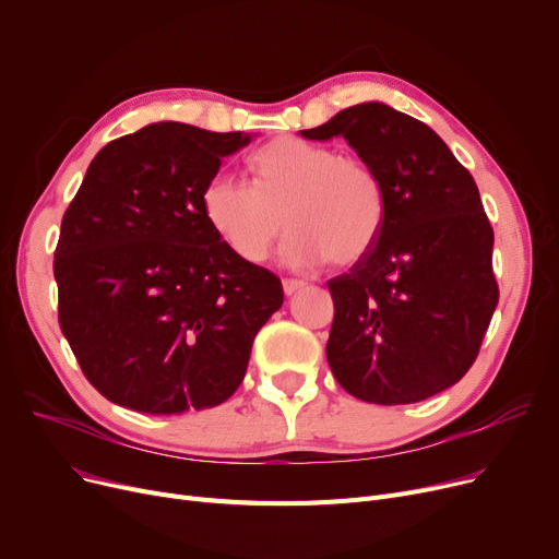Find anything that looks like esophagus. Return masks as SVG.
Returning a JSON list of instances; mask_svg holds the SVG:
<instances>
[{
	"label": "esophagus",
	"instance_id": "obj_1",
	"mask_svg": "<svg viewBox=\"0 0 559 559\" xmlns=\"http://www.w3.org/2000/svg\"><path fill=\"white\" fill-rule=\"evenodd\" d=\"M304 285H306V283L299 281V278H283V289H285L287 297L295 295V292H299Z\"/></svg>",
	"mask_w": 559,
	"mask_h": 559
}]
</instances>
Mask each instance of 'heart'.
Instances as JSON below:
<instances>
[{
  "label": "heart",
  "mask_w": 559,
  "mask_h": 559,
  "mask_svg": "<svg viewBox=\"0 0 559 559\" xmlns=\"http://www.w3.org/2000/svg\"><path fill=\"white\" fill-rule=\"evenodd\" d=\"M255 183L215 174L201 194L217 238L247 262H262L295 228L283 255L310 267L360 262L385 226V188L369 160L335 146L283 135L253 156Z\"/></svg>",
  "instance_id": "obj_1"
}]
</instances>
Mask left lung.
Here are the masks:
<instances>
[{
	"label": "left lung",
	"instance_id": "1",
	"mask_svg": "<svg viewBox=\"0 0 559 559\" xmlns=\"http://www.w3.org/2000/svg\"><path fill=\"white\" fill-rule=\"evenodd\" d=\"M301 135H342L385 188L376 247L329 281L326 358L337 383L378 405L449 390L476 362L498 304L493 228L474 176L428 124L378 102Z\"/></svg>",
	"mask_w": 559,
	"mask_h": 559
}]
</instances>
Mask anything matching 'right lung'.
I'll return each mask as SVG.
<instances>
[{
  "label": "right lung",
  "instance_id": "obj_1",
  "mask_svg": "<svg viewBox=\"0 0 559 559\" xmlns=\"http://www.w3.org/2000/svg\"><path fill=\"white\" fill-rule=\"evenodd\" d=\"M249 142L158 122L108 142L53 251L58 324L108 401L144 415L224 403L281 306L276 274L235 255L203 215L222 160Z\"/></svg>",
  "mask_w": 559,
  "mask_h": 559
}]
</instances>
